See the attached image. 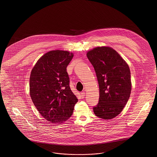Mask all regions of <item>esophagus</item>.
I'll list each match as a JSON object with an SVG mask.
<instances>
[{
  "instance_id": "esophagus-1",
  "label": "esophagus",
  "mask_w": 157,
  "mask_h": 157,
  "mask_svg": "<svg viewBox=\"0 0 157 157\" xmlns=\"http://www.w3.org/2000/svg\"><path fill=\"white\" fill-rule=\"evenodd\" d=\"M80 95H81L82 98H84L85 97V92H82L81 94H80Z\"/></svg>"
}]
</instances>
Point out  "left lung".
<instances>
[{
  "label": "left lung",
  "mask_w": 157,
  "mask_h": 157,
  "mask_svg": "<svg viewBox=\"0 0 157 157\" xmlns=\"http://www.w3.org/2000/svg\"><path fill=\"white\" fill-rule=\"evenodd\" d=\"M86 55L95 69L100 89L99 102L94 112L102 119H113L122 111L131 94L128 65L108 46L94 48Z\"/></svg>",
  "instance_id": "obj_1"
}]
</instances>
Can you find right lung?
Returning a JSON list of instances; mask_svg holds the SVG:
<instances>
[{"instance_id":"right-lung-1","label":"right lung","mask_w":157,"mask_h":157,"mask_svg":"<svg viewBox=\"0 0 157 157\" xmlns=\"http://www.w3.org/2000/svg\"><path fill=\"white\" fill-rule=\"evenodd\" d=\"M73 56L68 51H50L38 60L31 71V99L41 115L52 124L67 121L78 101L70 89L67 72Z\"/></svg>"}]
</instances>
